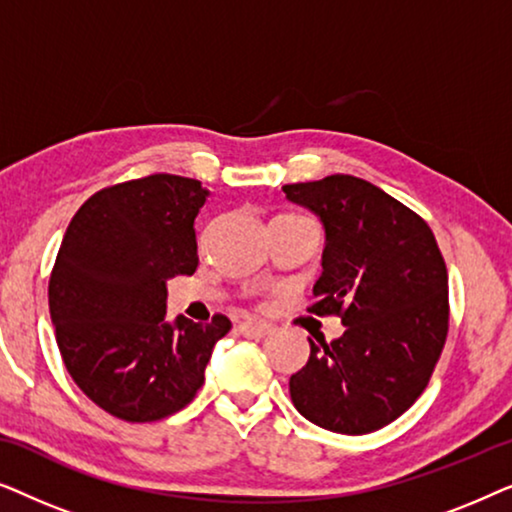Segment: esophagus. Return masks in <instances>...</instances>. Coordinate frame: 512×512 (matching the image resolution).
Listing matches in <instances>:
<instances>
[{"instance_id": "esophagus-1", "label": "esophagus", "mask_w": 512, "mask_h": 512, "mask_svg": "<svg viewBox=\"0 0 512 512\" xmlns=\"http://www.w3.org/2000/svg\"><path fill=\"white\" fill-rule=\"evenodd\" d=\"M240 333L247 335V338H265V335L272 333V326L265 324V321H242Z\"/></svg>"}]
</instances>
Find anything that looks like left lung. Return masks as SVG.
<instances>
[{
	"instance_id": "8db88e82",
	"label": "left lung",
	"mask_w": 512,
	"mask_h": 512,
	"mask_svg": "<svg viewBox=\"0 0 512 512\" xmlns=\"http://www.w3.org/2000/svg\"><path fill=\"white\" fill-rule=\"evenodd\" d=\"M282 191L326 230L307 312L338 314L345 326L338 340H310V359L291 375V401L321 429H382L422 396L445 347L450 303L436 237L403 202L349 174Z\"/></svg>"
}]
</instances>
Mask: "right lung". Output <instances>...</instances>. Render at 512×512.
Returning <instances> with one entry per match:
<instances>
[{
  "instance_id": "add662e5",
  "label": "right lung",
  "mask_w": 512,
  "mask_h": 512,
  "mask_svg": "<svg viewBox=\"0 0 512 512\" xmlns=\"http://www.w3.org/2000/svg\"><path fill=\"white\" fill-rule=\"evenodd\" d=\"M198 179L149 174L102 188L74 214L48 282L62 361L79 389L125 422L186 408L230 319L165 321L167 279L198 268Z\"/></svg>"
}]
</instances>
